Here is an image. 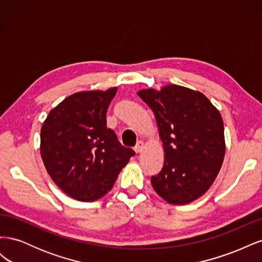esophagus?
<instances>
[{"label":"esophagus","instance_id":"1","mask_svg":"<svg viewBox=\"0 0 262 262\" xmlns=\"http://www.w3.org/2000/svg\"><path fill=\"white\" fill-rule=\"evenodd\" d=\"M143 148H144V143L142 141H140V142H138V143H137L136 147H134V150H136L137 153H141L142 150H143Z\"/></svg>","mask_w":262,"mask_h":262}]
</instances>
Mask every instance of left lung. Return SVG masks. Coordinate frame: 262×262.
I'll return each mask as SVG.
<instances>
[{"mask_svg": "<svg viewBox=\"0 0 262 262\" xmlns=\"http://www.w3.org/2000/svg\"><path fill=\"white\" fill-rule=\"evenodd\" d=\"M138 95L153 110L165 160L150 182L171 204H187L208 191L225 155L224 124L219 110L200 92L178 85Z\"/></svg>", "mask_w": 262, "mask_h": 262, "instance_id": "obj_1", "label": "left lung"}]
</instances>
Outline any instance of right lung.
Wrapping results in <instances>:
<instances>
[{"label": "right lung", "instance_id": "obj_1", "mask_svg": "<svg viewBox=\"0 0 262 262\" xmlns=\"http://www.w3.org/2000/svg\"><path fill=\"white\" fill-rule=\"evenodd\" d=\"M117 87L75 93L53 108L40 132L45 167L63 192L78 201L100 199L133 156L107 128V109Z\"/></svg>", "mask_w": 262, "mask_h": 262}]
</instances>
